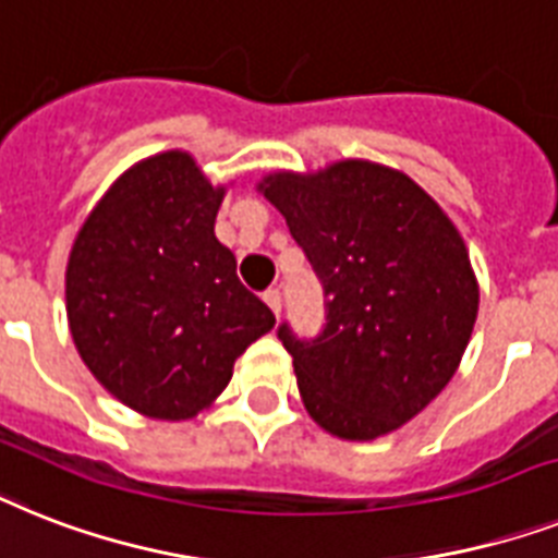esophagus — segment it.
I'll return each mask as SVG.
<instances>
[{"label":"esophagus","mask_w":558,"mask_h":558,"mask_svg":"<svg viewBox=\"0 0 558 558\" xmlns=\"http://www.w3.org/2000/svg\"><path fill=\"white\" fill-rule=\"evenodd\" d=\"M264 301L269 303V310L275 312V315H280V303H283V298H280V289H266Z\"/></svg>","instance_id":"obj_1"}]
</instances>
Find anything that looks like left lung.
<instances>
[{"label": "left lung", "instance_id": "left-lung-1", "mask_svg": "<svg viewBox=\"0 0 558 558\" xmlns=\"http://www.w3.org/2000/svg\"><path fill=\"white\" fill-rule=\"evenodd\" d=\"M318 271L326 326L292 355L312 421L343 441L404 427L461 364L478 315L464 238L410 174L373 160L269 171L257 183Z\"/></svg>", "mask_w": 558, "mask_h": 558}]
</instances>
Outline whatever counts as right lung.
Masks as SVG:
<instances>
[{"label":"right lung","mask_w":558,"mask_h":558,"mask_svg":"<svg viewBox=\"0 0 558 558\" xmlns=\"http://www.w3.org/2000/svg\"><path fill=\"white\" fill-rule=\"evenodd\" d=\"M226 185L189 151L151 154L90 208L65 269L74 347L102 387L146 418L185 421L232 381L234 361L275 326L215 238Z\"/></svg>","instance_id":"add662e5"}]
</instances>
